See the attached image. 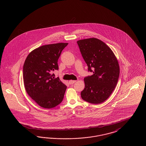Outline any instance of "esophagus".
Masks as SVG:
<instances>
[{
    "instance_id": "esophagus-1",
    "label": "esophagus",
    "mask_w": 146,
    "mask_h": 146,
    "mask_svg": "<svg viewBox=\"0 0 146 146\" xmlns=\"http://www.w3.org/2000/svg\"><path fill=\"white\" fill-rule=\"evenodd\" d=\"M76 80H71L69 81V83L70 84H74V83H76Z\"/></svg>"
}]
</instances>
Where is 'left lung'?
I'll return each instance as SVG.
<instances>
[{
  "label": "left lung",
  "mask_w": 146,
  "mask_h": 146,
  "mask_svg": "<svg viewBox=\"0 0 146 146\" xmlns=\"http://www.w3.org/2000/svg\"><path fill=\"white\" fill-rule=\"evenodd\" d=\"M77 44L88 70L94 73L84 78L81 97L92 104H101L110 96L118 83V60L111 48L97 38L79 40Z\"/></svg>",
  "instance_id": "8db88e82"
}]
</instances>
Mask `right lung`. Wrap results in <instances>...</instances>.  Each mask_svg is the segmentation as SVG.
<instances>
[{"mask_svg": "<svg viewBox=\"0 0 146 146\" xmlns=\"http://www.w3.org/2000/svg\"><path fill=\"white\" fill-rule=\"evenodd\" d=\"M68 43L43 45L31 51L23 67V83L28 95L44 108H52L62 101L67 86L55 78L58 59Z\"/></svg>", "mask_w": 146, "mask_h": 146, "instance_id": "add662e5", "label": "right lung"}]
</instances>
